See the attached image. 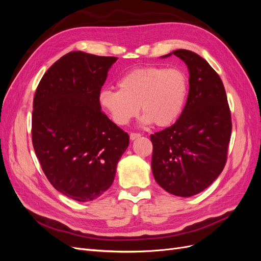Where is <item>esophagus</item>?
Instances as JSON below:
<instances>
[{
	"mask_svg": "<svg viewBox=\"0 0 261 261\" xmlns=\"http://www.w3.org/2000/svg\"><path fill=\"white\" fill-rule=\"evenodd\" d=\"M140 136H141V135H140V134H138V133H130L129 138H130V140H135V139L139 138Z\"/></svg>",
	"mask_w": 261,
	"mask_h": 261,
	"instance_id": "34e87169",
	"label": "esophagus"
}]
</instances>
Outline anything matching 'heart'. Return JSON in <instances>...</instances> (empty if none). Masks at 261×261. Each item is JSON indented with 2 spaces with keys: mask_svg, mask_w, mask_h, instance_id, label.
<instances>
[{
  "mask_svg": "<svg viewBox=\"0 0 261 261\" xmlns=\"http://www.w3.org/2000/svg\"><path fill=\"white\" fill-rule=\"evenodd\" d=\"M118 89L102 88L99 103L117 125H127L139 108L143 125L167 127L183 112L188 92V80L183 70L164 66H145L123 75Z\"/></svg>",
  "mask_w": 261,
  "mask_h": 261,
  "instance_id": "b5f03b06",
  "label": "heart"
}]
</instances>
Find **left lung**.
I'll return each mask as SVG.
<instances>
[{"label": "left lung", "instance_id": "8db88e82", "mask_svg": "<svg viewBox=\"0 0 261 261\" xmlns=\"http://www.w3.org/2000/svg\"><path fill=\"white\" fill-rule=\"evenodd\" d=\"M174 54L189 72L185 108L170 127L150 136L151 169L164 191L191 197L210 186L222 172L231 139L232 122L222 81L198 54L178 49Z\"/></svg>", "mask_w": 261, "mask_h": 261}]
</instances>
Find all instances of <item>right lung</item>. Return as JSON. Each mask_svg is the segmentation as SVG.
Instances as JSON below:
<instances>
[{
	"instance_id": "right-lung-1",
	"label": "right lung",
	"mask_w": 261,
	"mask_h": 261,
	"mask_svg": "<svg viewBox=\"0 0 261 261\" xmlns=\"http://www.w3.org/2000/svg\"><path fill=\"white\" fill-rule=\"evenodd\" d=\"M116 60L69 52L46 70L34 98L36 155L53 187L81 202L110 188L129 144L128 134L101 111L98 99Z\"/></svg>"
}]
</instances>
